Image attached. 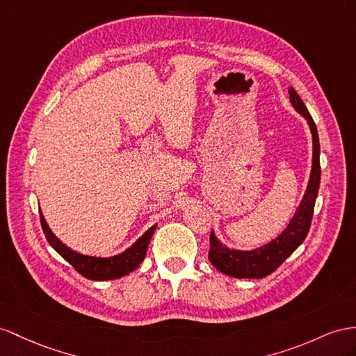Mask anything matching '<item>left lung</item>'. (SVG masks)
I'll use <instances>...</instances> for the list:
<instances>
[{"mask_svg":"<svg viewBox=\"0 0 356 356\" xmlns=\"http://www.w3.org/2000/svg\"><path fill=\"white\" fill-rule=\"evenodd\" d=\"M290 104L302 115L313 135V165L309 172V180L296 212L289 225L280 236L266 245L250 251L229 248L216 238L215 232L211 233V250L209 260L212 265L225 275L234 278H263L275 270L291 252H293L307 238L314 212V203L321 185V144L313 117L309 115L302 99L293 87L289 88Z\"/></svg>","mask_w":356,"mask_h":356,"instance_id":"8db88e82","label":"left lung"}]
</instances>
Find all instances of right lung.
Segmentation results:
<instances>
[{"mask_svg": "<svg viewBox=\"0 0 356 356\" xmlns=\"http://www.w3.org/2000/svg\"><path fill=\"white\" fill-rule=\"evenodd\" d=\"M40 222H42L43 233L47 236L51 247L56 250L63 259L69 261L70 265L75 268V270L81 273V275L93 281L122 278L138 268L145 257V252H147L152 236L158 227V224L152 225L150 229L132 245V247H129L122 254H117V256H113V257H96V256H86V254L70 250L67 245L63 243L57 236L52 233L47 220H44V216L42 213H40Z\"/></svg>", "mask_w": 356, "mask_h": 356, "instance_id": "add662e5", "label": "right lung"}]
</instances>
